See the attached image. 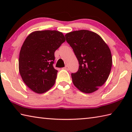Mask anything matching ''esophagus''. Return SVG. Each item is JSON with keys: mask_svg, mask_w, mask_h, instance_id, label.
Here are the masks:
<instances>
[{"mask_svg": "<svg viewBox=\"0 0 132 132\" xmlns=\"http://www.w3.org/2000/svg\"><path fill=\"white\" fill-rule=\"evenodd\" d=\"M64 69H65V70H69V67L68 65H66L65 67H64Z\"/></svg>", "mask_w": 132, "mask_h": 132, "instance_id": "1", "label": "esophagus"}]
</instances>
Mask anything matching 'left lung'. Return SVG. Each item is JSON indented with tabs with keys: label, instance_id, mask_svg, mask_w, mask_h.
I'll return each mask as SVG.
<instances>
[{
	"label": "left lung",
	"instance_id": "left-lung-1",
	"mask_svg": "<svg viewBox=\"0 0 132 132\" xmlns=\"http://www.w3.org/2000/svg\"><path fill=\"white\" fill-rule=\"evenodd\" d=\"M65 37L79 63V70L71 75L73 84L84 93L97 91L111 72L112 58L108 45L99 35L88 30L72 31Z\"/></svg>",
	"mask_w": 132,
	"mask_h": 132
}]
</instances>
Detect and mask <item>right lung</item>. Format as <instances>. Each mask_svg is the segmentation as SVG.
Returning a JSON list of instances; mask_svg holds the SVG:
<instances>
[{
  "mask_svg": "<svg viewBox=\"0 0 132 132\" xmlns=\"http://www.w3.org/2000/svg\"><path fill=\"white\" fill-rule=\"evenodd\" d=\"M65 40L62 32L56 30L36 31L26 38L20 52L19 69L24 82L34 92L44 93L55 84V52Z\"/></svg>",
  "mask_w": 132,
  "mask_h": 132,
  "instance_id": "add662e5",
  "label": "right lung"
}]
</instances>
